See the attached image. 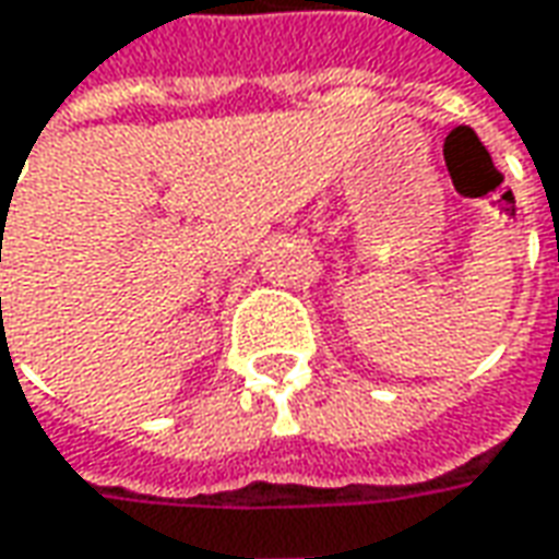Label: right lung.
Wrapping results in <instances>:
<instances>
[{
	"mask_svg": "<svg viewBox=\"0 0 559 559\" xmlns=\"http://www.w3.org/2000/svg\"><path fill=\"white\" fill-rule=\"evenodd\" d=\"M0 302H2V299H0Z\"/></svg>",
	"mask_w": 559,
	"mask_h": 559,
	"instance_id": "add662e5",
	"label": "right lung"
}]
</instances>
